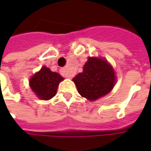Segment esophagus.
Wrapping results in <instances>:
<instances>
[{"label": "esophagus", "mask_w": 151, "mask_h": 151, "mask_svg": "<svg viewBox=\"0 0 151 151\" xmlns=\"http://www.w3.org/2000/svg\"><path fill=\"white\" fill-rule=\"evenodd\" d=\"M60 74L63 76L67 77V78H71L72 77V75L68 71V70H67L66 68H62L60 70Z\"/></svg>", "instance_id": "esophagus-1"}]
</instances>
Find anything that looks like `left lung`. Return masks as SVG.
<instances>
[{
	"mask_svg": "<svg viewBox=\"0 0 151 151\" xmlns=\"http://www.w3.org/2000/svg\"><path fill=\"white\" fill-rule=\"evenodd\" d=\"M73 81L80 95L90 101H96L113 90L116 83V76L112 65L107 60L89 57Z\"/></svg>",
	"mask_w": 151,
	"mask_h": 151,
	"instance_id": "8db88e82",
	"label": "left lung"
}]
</instances>
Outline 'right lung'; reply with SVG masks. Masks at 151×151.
Instances as JSON below:
<instances>
[{
	"mask_svg": "<svg viewBox=\"0 0 151 151\" xmlns=\"http://www.w3.org/2000/svg\"><path fill=\"white\" fill-rule=\"evenodd\" d=\"M64 78L59 73L53 72L50 68L43 66L29 80V86L39 99L50 100L57 92L60 82Z\"/></svg>",
	"mask_w": 151,
	"mask_h": 151,
	"instance_id": "add662e5",
	"label": "right lung"
}]
</instances>
